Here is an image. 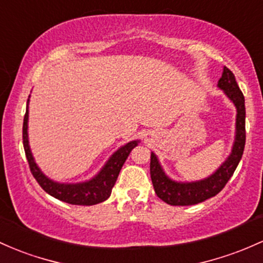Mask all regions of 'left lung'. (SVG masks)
<instances>
[{"instance_id": "8db88e82", "label": "left lung", "mask_w": 263, "mask_h": 263, "mask_svg": "<svg viewBox=\"0 0 263 263\" xmlns=\"http://www.w3.org/2000/svg\"><path fill=\"white\" fill-rule=\"evenodd\" d=\"M217 86L232 101L237 109L235 142L226 161L207 178L195 182H177L164 174L157 156L151 152L149 172H151L155 192L161 200L171 206H190V204L200 203L217 195L232 177L243 155L245 142H246V128H245L246 108H245L243 93L236 82L235 74L227 67H223L222 77L218 80Z\"/></svg>"}]
</instances>
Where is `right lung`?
<instances>
[{"instance_id":"add662e5","label":"right lung","mask_w":263,"mask_h":263,"mask_svg":"<svg viewBox=\"0 0 263 263\" xmlns=\"http://www.w3.org/2000/svg\"><path fill=\"white\" fill-rule=\"evenodd\" d=\"M28 101L26 115L24 118V128H22V138H24V148L26 157H27L28 164H30L31 174L36 178L40 186L45 190L48 195L57 200L66 202L70 204H81V206H92L100 202L106 201L111 196L112 187L116 183L118 174L122 168L123 163L128 157L129 152L135 148L140 141H129L128 143L123 145L117 149L111 157L108 158L105 166L101 168V171L91 180L85 181L80 183H60L51 180L40 170L34 162V158L31 152L30 143H28Z\"/></svg>"}]
</instances>
